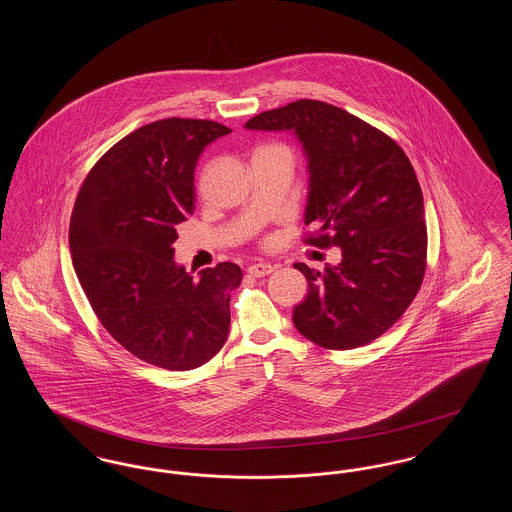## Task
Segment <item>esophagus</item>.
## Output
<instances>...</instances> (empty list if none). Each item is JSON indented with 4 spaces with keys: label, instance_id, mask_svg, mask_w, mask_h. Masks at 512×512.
Instances as JSON below:
<instances>
[{
    "label": "esophagus",
    "instance_id": "obj_1",
    "mask_svg": "<svg viewBox=\"0 0 512 512\" xmlns=\"http://www.w3.org/2000/svg\"><path fill=\"white\" fill-rule=\"evenodd\" d=\"M272 270H274V267L268 265V263H255V265H251V267L247 268V272H249L251 276H255V278L268 276Z\"/></svg>",
    "mask_w": 512,
    "mask_h": 512
}]
</instances>
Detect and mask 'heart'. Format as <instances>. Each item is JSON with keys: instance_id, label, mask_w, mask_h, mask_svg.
<instances>
[{"instance_id": "b5f03b06", "label": "heart", "mask_w": 512, "mask_h": 512, "mask_svg": "<svg viewBox=\"0 0 512 512\" xmlns=\"http://www.w3.org/2000/svg\"><path fill=\"white\" fill-rule=\"evenodd\" d=\"M270 147H280V146H270ZM280 149H286V147H280ZM288 151V149H286Z\"/></svg>"}]
</instances>
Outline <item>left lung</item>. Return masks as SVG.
Wrapping results in <instances>:
<instances>
[{"instance_id":"obj_1","label":"left lung","mask_w":512,"mask_h":512,"mask_svg":"<svg viewBox=\"0 0 512 512\" xmlns=\"http://www.w3.org/2000/svg\"><path fill=\"white\" fill-rule=\"evenodd\" d=\"M292 130L309 159L307 244L340 247L324 270L295 263L309 293L293 309L301 336L324 349H355L401 318L426 272L424 199L405 151L382 130L336 105L297 99L245 122Z\"/></svg>"}]
</instances>
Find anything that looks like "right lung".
<instances>
[{"instance_id":"obj_1","label":"right lung","mask_w":512,"mask_h":512,"mask_svg":"<svg viewBox=\"0 0 512 512\" xmlns=\"http://www.w3.org/2000/svg\"><path fill=\"white\" fill-rule=\"evenodd\" d=\"M232 130L201 119L151 122L111 147L74 201V272L103 328L149 365L192 370L211 361L230 328L242 268L199 278L174 263L176 224L194 213V171L205 146Z\"/></svg>"}]
</instances>
